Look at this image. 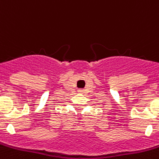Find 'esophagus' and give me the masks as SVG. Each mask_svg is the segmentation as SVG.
Returning a JSON list of instances; mask_svg holds the SVG:
<instances>
[{
  "label": "esophagus",
  "mask_w": 159,
  "mask_h": 159,
  "mask_svg": "<svg viewBox=\"0 0 159 159\" xmlns=\"http://www.w3.org/2000/svg\"><path fill=\"white\" fill-rule=\"evenodd\" d=\"M79 93H83V92H84V91H83V90H81V89H80V90H79Z\"/></svg>",
  "instance_id": "obj_1"
}]
</instances>
